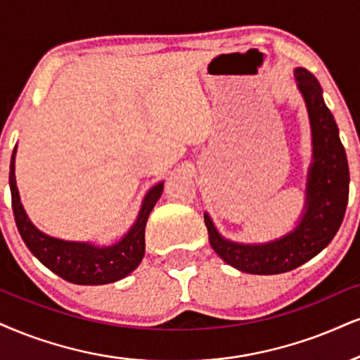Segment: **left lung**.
<instances>
[{
	"mask_svg": "<svg viewBox=\"0 0 360 360\" xmlns=\"http://www.w3.org/2000/svg\"><path fill=\"white\" fill-rule=\"evenodd\" d=\"M294 78L307 106L312 158L305 181L302 214L290 232L259 243L225 238L210 215L203 214L208 240L225 264L245 274L275 275L294 270L329 245L344 220L349 200V163L339 139V128L322 96L321 83L305 68Z\"/></svg>",
	"mask_w": 360,
	"mask_h": 360,
	"instance_id": "obj_1",
	"label": "left lung"
}]
</instances>
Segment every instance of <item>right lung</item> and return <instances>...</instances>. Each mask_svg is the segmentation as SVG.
<instances>
[{
	"label": "right lung",
	"instance_id": "1",
	"mask_svg": "<svg viewBox=\"0 0 360 360\" xmlns=\"http://www.w3.org/2000/svg\"><path fill=\"white\" fill-rule=\"evenodd\" d=\"M16 148L18 146L13 150L10 163L13 214L26 247L44 267L60 275L66 282L78 283V285H103V283L122 281L139 267L145 255L146 220L155 203L162 197L163 181H158L145 193L135 221L117 242L110 245H98L93 242L63 240L41 232L26 215L16 187Z\"/></svg>",
	"mask_w": 360,
	"mask_h": 360
}]
</instances>
